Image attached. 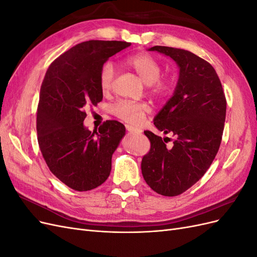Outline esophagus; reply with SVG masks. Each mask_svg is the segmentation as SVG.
I'll return each mask as SVG.
<instances>
[{
    "label": "esophagus",
    "mask_w": 257,
    "mask_h": 257,
    "mask_svg": "<svg viewBox=\"0 0 257 257\" xmlns=\"http://www.w3.org/2000/svg\"><path fill=\"white\" fill-rule=\"evenodd\" d=\"M125 128H126V131L131 132V133H137V132H139L136 127L132 126V125H128V124H126V125H125Z\"/></svg>",
    "instance_id": "34e87169"
}]
</instances>
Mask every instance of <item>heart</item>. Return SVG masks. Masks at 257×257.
Here are the masks:
<instances>
[{
    "label": "heart",
    "mask_w": 257,
    "mask_h": 257,
    "mask_svg": "<svg viewBox=\"0 0 257 257\" xmlns=\"http://www.w3.org/2000/svg\"><path fill=\"white\" fill-rule=\"evenodd\" d=\"M127 66L133 68L144 80L149 84L151 93L157 96H164L173 89V83L168 78H163L162 65L154 57L148 53H136L124 61ZM114 65L111 62L106 63L100 67L98 75V83L102 92L107 93L112 88L114 79ZM111 112L116 118L132 125H137L142 123L147 112V106L142 103L130 102V100H120L111 107Z\"/></svg>",
    "instance_id": "heart-1"
}]
</instances>
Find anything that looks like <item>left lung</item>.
<instances>
[{
  "label": "left lung",
  "instance_id": "left-lung-1",
  "mask_svg": "<svg viewBox=\"0 0 257 257\" xmlns=\"http://www.w3.org/2000/svg\"><path fill=\"white\" fill-rule=\"evenodd\" d=\"M151 51L164 53L180 68L173 97L154 119L163 139L150 131V150L144 155L142 173L147 184L163 196H177L203 177L222 142L226 97L212 65L188 50L154 46Z\"/></svg>",
  "mask_w": 257,
  "mask_h": 257
}]
</instances>
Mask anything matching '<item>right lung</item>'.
Wrapping results in <instances>:
<instances>
[{
    "label": "right lung",
    "mask_w": 257,
    "mask_h": 257,
    "mask_svg": "<svg viewBox=\"0 0 257 257\" xmlns=\"http://www.w3.org/2000/svg\"><path fill=\"white\" fill-rule=\"evenodd\" d=\"M131 43L89 41L54 60L43 80L37 106V141L50 172L75 191L97 188L109 177L111 157L125 127L108 120L98 132L83 125L85 108L103 99L100 67Z\"/></svg>",
    "instance_id": "right-lung-1"
}]
</instances>
